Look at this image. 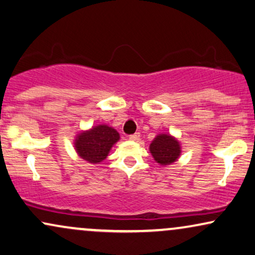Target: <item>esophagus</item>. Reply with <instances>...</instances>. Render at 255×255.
<instances>
[{
  "label": "esophagus",
  "instance_id": "34e87169",
  "mask_svg": "<svg viewBox=\"0 0 255 255\" xmlns=\"http://www.w3.org/2000/svg\"><path fill=\"white\" fill-rule=\"evenodd\" d=\"M139 138H140V134L137 132V133L131 134L130 137H128V139L132 140V141H138V140H139Z\"/></svg>",
  "mask_w": 255,
  "mask_h": 255
}]
</instances>
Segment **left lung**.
I'll return each instance as SVG.
<instances>
[{"label":"left lung","instance_id":"1","mask_svg":"<svg viewBox=\"0 0 255 255\" xmlns=\"http://www.w3.org/2000/svg\"><path fill=\"white\" fill-rule=\"evenodd\" d=\"M150 150L153 159L161 166L173 164L179 159L181 154V146L179 140L173 135L167 133H159L151 141Z\"/></svg>","mask_w":255,"mask_h":255}]
</instances>
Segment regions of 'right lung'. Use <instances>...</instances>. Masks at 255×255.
I'll use <instances>...</instances> for the list:
<instances>
[{"label":"right lung","instance_id":"right-lung-1","mask_svg":"<svg viewBox=\"0 0 255 255\" xmlns=\"http://www.w3.org/2000/svg\"><path fill=\"white\" fill-rule=\"evenodd\" d=\"M120 138L116 128L107 124H99L76 134L74 146L82 159L91 164H99L108 157Z\"/></svg>","mask_w":255,"mask_h":255}]
</instances>
